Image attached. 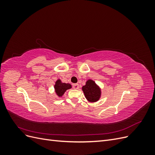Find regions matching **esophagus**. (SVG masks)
Wrapping results in <instances>:
<instances>
[{
	"instance_id": "34e87169",
	"label": "esophagus",
	"mask_w": 155,
	"mask_h": 155,
	"mask_svg": "<svg viewBox=\"0 0 155 155\" xmlns=\"http://www.w3.org/2000/svg\"><path fill=\"white\" fill-rule=\"evenodd\" d=\"M72 87L74 89H78L79 88V85L78 83H76V84H73L72 85Z\"/></svg>"
}]
</instances>
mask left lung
Instances as JSON below:
<instances>
[{
    "instance_id": "8db88e82",
    "label": "left lung",
    "mask_w": 155,
    "mask_h": 155,
    "mask_svg": "<svg viewBox=\"0 0 155 155\" xmlns=\"http://www.w3.org/2000/svg\"><path fill=\"white\" fill-rule=\"evenodd\" d=\"M82 90L88 101L96 102L100 100L101 89L92 79H88L86 85L83 86Z\"/></svg>"
}]
</instances>
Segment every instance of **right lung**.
I'll use <instances>...</instances> for the list:
<instances>
[{
    "label": "right lung",
    "mask_w": 155,
    "mask_h": 155,
    "mask_svg": "<svg viewBox=\"0 0 155 155\" xmlns=\"http://www.w3.org/2000/svg\"><path fill=\"white\" fill-rule=\"evenodd\" d=\"M71 88L72 85L70 84L62 83L60 79H58V80L56 81L54 85L55 93L59 97H61L64 94V92H66V91Z\"/></svg>",
    "instance_id": "1"
}]
</instances>
